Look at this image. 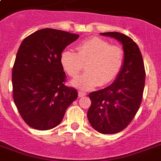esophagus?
I'll use <instances>...</instances> for the list:
<instances>
[{
    "label": "esophagus",
    "mask_w": 161,
    "mask_h": 161,
    "mask_svg": "<svg viewBox=\"0 0 161 161\" xmlns=\"http://www.w3.org/2000/svg\"><path fill=\"white\" fill-rule=\"evenodd\" d=\"M85 95H86L85 93H83V92H81V91H79V92H78V97H79V98L84 97Z\"/></svg>",
    "instance_id": "34e87169"
}]
</instances>
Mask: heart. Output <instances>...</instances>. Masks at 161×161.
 Segmentation results:
<instances>
[{"label":"heart","mask_w":161,"mask_h":161,"mask_svg":"<svg viewBox=\"0 0 161 161\" xmlns=\"http://www.w3.org/2000/svg\"><path fill=\"white\" fill-rule=\"evenodd\" d=\"M77 53L64 50L60 55L63 70L71 78H77L85 64L87 73L73 81V85L83 90L96 86H106L117 78L122 70L125 53L122 47L93 36L76 47Z\"/></svg>","instance_id":"obj_1"}]
</instances>
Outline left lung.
I'll list each match as a JSON object with an SVG mask.
<instances>
[{"label": "left lung", "mask_w": 161, "mask_h": 161, "mask_svg": "<svg viewBox=\"0 0 161 161\" xmlns=\"http://www.w3.org/2000/svg\"><path fill=\"white\" fill-rule=\"evenodd\" d=\"M122 42L125 60L122 70L112 85L89 93L88 121L101 134L125 130L135 118L142 101L145 69L140 48L130 36L110 31L101 33Z\"/></svg>", "instance_id": "obj_1"}]
</instances>
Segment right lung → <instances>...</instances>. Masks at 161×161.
I'll return each instance as SVG.
<instances>
[{"instance_id": "right-lung-1", "label": "right lung", "mask_w": 161, "mask_h": 161, "mask_svg": "<svg viewBox=\"0 0 161 161\" xmlns=\"http://www.w3.org/2000/svg\"><path fill=\"white\" fill-rule=\"evenodd\" d=\"M78 35L52 28L29 35L20 45L12 68L13 100L26 125L35 130L58 126L78 91L66 85L60 55Z\"/></svg>"}]
</instances>
